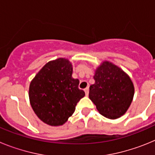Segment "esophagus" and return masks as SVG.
<instances>
[{"label": "esophagus", "mask_w": 155, "mask_h": 155, "mask_svg": "<svg viewBox=\"0 0 155 155\" xmlns=\"http://www.w3.org/2000/svg\"><path fill=\"white\" fill-rule=\"evenodd\" d=\"M84 92H85V94L87 96L88 92H89V88H88V87H87L86 88H84Z\"/></svg>", "instance_id": "34e87169"}]
</instances>
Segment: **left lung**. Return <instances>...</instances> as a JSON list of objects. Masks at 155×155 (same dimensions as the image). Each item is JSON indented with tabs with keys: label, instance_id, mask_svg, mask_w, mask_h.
<instances>
[{
	"label": "left lung",
	"instance_id": "1",
	"mask_svg": "<svg viewBox=\"0 0 155 155\" xmlns=\"http://www.w3.org/2000/svg\"><path fill=\"white\" fill-rule=\"evenodd\" d=\"M94 79L88 96L98 113L110 120L124 116L134 95V86L130 76L113 63L105 61L94 71Z\"/></svg>",
	"mask_w": 155,
	"mask_h": 155
}]
</instances>
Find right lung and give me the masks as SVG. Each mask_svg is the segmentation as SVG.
Wrapping results in <instances>:
<instances>
[{"mask_svg":"<svg viewBox=\"0 0 155 155\" xmlns=\"http://www.w3.org/2000/svg\"><path fill=\"white\" fill-rule=\"evenodd\" d=\"M72 73L69 60L58 58L46 63L30 82V105L38 118L47 125H64L85 95Z\"/></svg>","mask_w":155,"mask_h":155,"instance_id":"add662e5","label":"right lung"}]
</instances>
